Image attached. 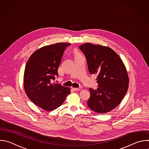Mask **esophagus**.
I'll return each mask as SVG.
<instances>
[{
	"label": "esophagus",
	"instance_id": "obj_1",
	"mask_svg": "<svg viewBox=\"0 0 149 149\" xmlns=\"http://www.w3.org/2000/svg\"><path fill=\"white\" fill-rule=\"evenodd\" d=\"M82 89V87H79L78 88H74V90L75 91H81Z\"/></svg>",
	"mask_w": 149,
	"mask_h": 149
}]
</instances>
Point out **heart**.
Returning a JSON list of instances; mask_svg holds the SVG:
<instances>
[{
  "label": "heart",
  "instance_id": "b5f03b06",
  "mask_svg": "<svg viewBox=\"0 0 149 149\" xmlns=\"http://www.w3.org/2000/svg\"><path fill=\"white\" fill-rule=\"evenodd\" d=\"M77 55H80L79 54H77Z\"/></svg>",
  "mask_w": 149,
  "mask_h": 149
}]
</instances>
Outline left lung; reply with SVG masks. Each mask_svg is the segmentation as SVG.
<instances>
[{"label":"left lung","mask_w":149,"mask_h":149,"mask_svg":"<svg viewBox=\"0 0 149 149\" xmlns=\"http://www.w3.org/2000/svg\"><path fill=\"white\" fill-rule=\"evenodd\" d=\"M79 48L86 55L90 73L98 75V88H89L88 107L100 114L111 111L120 103L129 88V76L123 61L107 47L86 43Z\"/></svg>","instance_id":"left-lung-1"}]
</instances>
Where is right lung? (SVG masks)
Segmentation results:
<instances>
[{"instance_id": "right-lung-1", "label": "right lung", "mask_w": 149, "mask_h": 149, "mask_svg": "<svg viewBox=\"0 0 149 149\" xmlns=\"http://www.w3.org/2000/svg\"><path fill=\"white\" fill-rule=\"evenodd\" d=\"M71 44L60 42L42 47L29 57L24 72V90L35 104L50 111L61 106L70 88L53 82L66 48Z\"/></svg>"}]
</instances>
